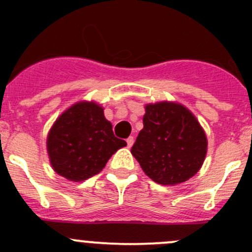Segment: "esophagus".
<instances>
[{"mask_svg": "<svg viewBox=\"0 0 252 252\" xmlns=\"http://www.w3.org/2000/svg\"><path fill=\"white\" fill-rule=\"evenodd\" d=\"M134 144V136H129L128 139H126V145H128V147H131Z\"/></svg>", "mask_w": 252, "mask_h": 252, "instance_id": "1", "label": "esophagus"}]
</instances>
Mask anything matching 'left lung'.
<instances>
[{
  "instance_id": "left-lung-1",
  "label": "left lung",
  "mask_w": 252,
  "mask_h": 252,
  "mask_svg": "<svg viewBox=\"0 0 252 252\" xmlns=\"http://www.w3.org/2000/svg\"><path fill=\"white\" fill-rule=\"evenodd\" d=\"M142 122L131 154L147 177L161 185H177L200 171L207 136L191 111L172 101L146 103Z\"/></svg>"
}]
</instances>
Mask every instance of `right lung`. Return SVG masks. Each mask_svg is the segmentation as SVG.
Wrapping results in <instances>:
<instances>
[{
    "label": "right lung",
    "mask_w": 252,
    "mask_h": 252,
    "mask_svg": "<svg viewBox=\"0 0 252 252\" xmlns=\"http://www.w3.org/2000/svg\"><path fill=\"white\" fill-rule=\"evenodd\" d=\"M126 142L114 136L103 107L95 101H79L55 121L47 134L51 167L70 182L100 173L117 150Z\"/></svg>",
    "instance_id": "add662e5"
}]
</instances>
